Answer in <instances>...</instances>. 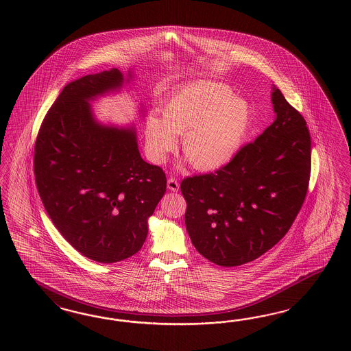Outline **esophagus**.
<instances>
[{"instance_id":"obj_1","label":"esophagus","mask_w":351,"mask_h":351,"mask_svg":"<svg viewBox=\"0 0 351 351\" xmlns=\"http://www.w3.org/2000/svg\"><path fill=\"white\" fill-rule=\"evenodd\" d=\"M179 181L176 180L175 178H170L169 180H167V188L170 189L171 191H179Z\"/></svg>"}]
</instances>
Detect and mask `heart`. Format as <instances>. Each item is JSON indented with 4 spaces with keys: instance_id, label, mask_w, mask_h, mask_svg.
I'll return each mask as SVG.
<instances>
[{
    "instance_id": "obj_1",
    "label": "heart",
    "mask_w": 351,
    "mask_h": 351,
    "mask_svg": "<svg viewBox=\"0 0 351 351\" xmlns=\"http://www.w3.org/2000/svg\"><path fill=\"white\" fill-rule=\"evenodd\" d=\"M160 119L149 116L145 144L149 158L163 163L176 148L181 149L194 169L217 170L239 153L252 125L250 104L233 95L228 86L197 82L185 86L162 106Z\"/></svg>"
}]
</instances>
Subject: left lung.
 Here are the masks:
<instances>
[{"label":"left lung","instance_id":"left-lung-1","mask_svg":"<svg viewBox=\"0 0 351 351\" xmlns=\"http://www.w3.org/2000/svg\"><path fill=\"white\" fill-rule=\"evenodd\" d=\"M271 101L276 118L255 141L219 170L181 181L191 243L216 265H243L264 255L287 234L306 198V121L279 88Z\"/></svg>","mask_w":351,"mask_h":351}]
</instances>
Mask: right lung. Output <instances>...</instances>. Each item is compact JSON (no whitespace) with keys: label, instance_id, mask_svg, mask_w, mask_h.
<instances>
[{"label":"right lung","instance_id":"right-lung-1","mask_svg":"<svg viewBox=\"0 0 351 351\" xmlns=\"http://www.w3.org/2000/svg\"><path fill=\"white\" fill-rule=\"evenodd\" d=\"M118 69L68 84L43 118L33 169L43 207L81 255L112 264L135 255L166 175L138 153L135 128L99 125L87 100L122 86Z\"/></svg>","mask_w":351,"mask_h":351}]
</instances>
